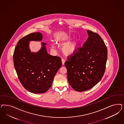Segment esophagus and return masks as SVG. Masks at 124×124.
<instances>
[{"mask_svg": "<svg viewBox=\"0 0 124 124\" xmlns=\"http://www.w3.org/2000/svg\"><path fill=\"white\" fill-rule=\"evenodd\" d=\"M62 65H64V63L65 62V60H64V59H62Z\"/></svg>", "mask_w": 124, "mask_h": 124, "instance_id": "1", "label": "esophagus"}]
</instances>
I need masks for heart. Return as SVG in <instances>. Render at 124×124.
I'll list each match as a JSON object with an SVG mask.
<instances>
[{
  "label": "heart",
  "instance_id": "heart-1",
  "mask_svg": "<svg viewBox=\"0 0 124 124\" xmlns=\"http://www.w3.org/2000/svg\"><path fill=\"white\" fill-rule=\"evenodd\" d=\"M68 38H67L65 41H68ZM78 47V40H74L64 45L62 48V51L65 55H71L77 52Z\"/></svg>",
  "mask_w": 124,
  "mask_h": 124
}]
</instances>
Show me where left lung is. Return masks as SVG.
<instances>
[{
	"instance_id": "8db88e82",
	"label": "left lung",
	"mask_w": 124,
	"mask_h": 124,
	"mask_svg": "<svg viewBox=\"0 0 124 124\" xmlns=\"http://www.w3.org/2000/svg\"><path fill=\"white\" fill-rule=\"evenodd\" d=\"M88 37L82 47L68 56L65 62L69 84L75 90L83 92L97 84L103 77L107 48L101 36L87 31Z\"/></svg>"
}]
</instances>
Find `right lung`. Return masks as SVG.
I'll use <instances>...</instances> for the list:
<instances>
[{
	"instance_id": "right-lung-1",
	"label": "right lung",
	"mask_w": 124,
	"mask_h": 124,
	"mask_svg": "<svg viewBox=\"0 0 124 124\" xmlns=\"http://www.w3.org/2000/svg\"><path fill=\"white\" fill-rule=\"evenodd\" d=\"M42 39L40 32L24 36L18 41L13 54L15 68L21 84L25 89L35 93H44L51 87L54 76L62 65L60 57L47 53L44 42L38 52H31L29 41Z\"/></svg>"
}]
</instances>
